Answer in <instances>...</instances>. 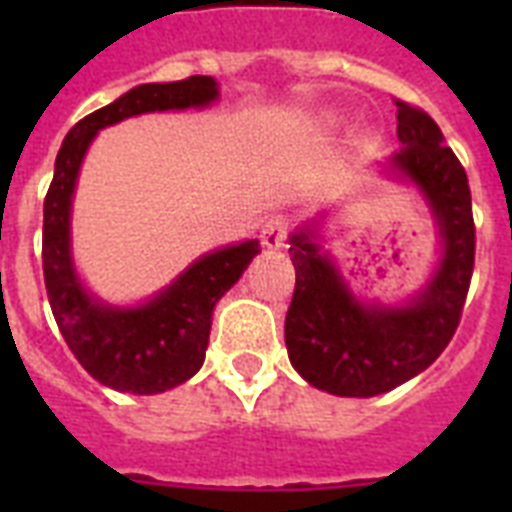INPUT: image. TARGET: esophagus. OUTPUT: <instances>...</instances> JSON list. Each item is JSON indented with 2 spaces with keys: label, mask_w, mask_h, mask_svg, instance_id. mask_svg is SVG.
Returning a JSON list of instances; mask_svg holds the SVG:
<instances>
[{
  "label": "esophagus",
  "mask_w": 512,
  "mask_h": 512,
  "mask_svg": "<svg viewBox=\"0 0 512 512\" xmlns=\"http://www.w3.org/2000/svg\"><path fill=\"white\" fill-rule=\"evenodd\" d=\"M289 236V217L287 215H268L260 225V239L268 249H279L287 244Z\"/></svg>",
  "instance_id": "esophagus-1"
}]
</instances>
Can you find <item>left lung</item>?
<instances>
[{"label":"left lung","instance_id":"left-lung-1","mask_svg":"<svg viewBox=\"0 0 512 512\" xmlns=\"http://www.w3.org/2000/svg\"><path fill=\"white\" fill-rule=\"evenodd\" d=\"M396 108L401 148L390 156V170L420 188L444 239L428 287L396 308L358 303L311 225L289 236L297 276L284 321L289 361L313 388L335 396H380L425 372L457 332L473 276L468 175L422 108L404 100Z\"/></svg>","mask_w":512,"mask_h":512}]
</instances>
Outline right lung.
<instances>
[{
  "label": "right lung",
  "mask_w": 512,
  "mask_h": 512,
  "mask_svg": "<svg viewBox=\"0 0 512 512\" xmlns=\"http://www.w3.org/2000/svg\"><path fill=\"white\" fill-rule=\"evenodd\" d=\"M217 100L212 76L140 84L76 122L55 159L44 196L42 268L52 316L76 361L106 388L154 396L191 380L204 364L215 303L239 281L260 241L249 239L199 257L170 287L135 308H111L87 295L71 263V196L82 159L98 130L148 114L183 111Z\"/></svg>",
  "instance_id": "right-lung-1"
}]
</instances>
